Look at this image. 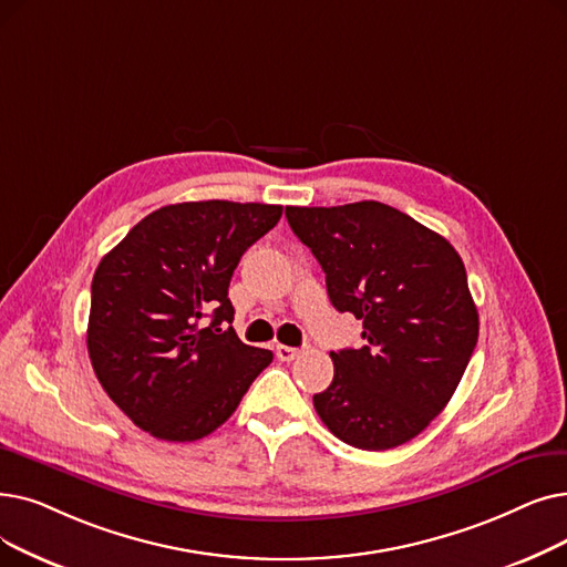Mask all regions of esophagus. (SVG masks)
<instances>
[{"instance_id":"34e87169","label":"esophagus","mask_w":567,"mask_h":567,"mask_svg":"<svg viewBox=\"0 0 567 567\" xmlns=\"http://www.w3.org/2000/svg\"><path fill=\"white\" fill-rule=\"evenodd\" d=\"M299 354H301V350H297V348H289V344H276V357L280 361H293Z\"/></svg>"}]
</instances>
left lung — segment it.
<instances>
[{"label": "left lung", "mask_w": 567, "mask_h": 567, "mask_svg": "<svg viewBox=\"0 0 567 567\" xmlns=\"http://www.w3.org/2000/svg\"><path fill=\"white\" fill-rule=\"evenodd\" d=\"M285 215L327 274L333 308L363 322V348L331 352L333 382L312 396L319 420L357 450L403 445L445 410L477 344L458 252L380 202Z\"/></svg>", "instance_id": "1"}]
</instances>
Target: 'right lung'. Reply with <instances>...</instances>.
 Masks as SVG:
<instances>
[{
	"mask_svg": "<svg viewBox=\"0 0 567 567\" xmlns=\"http://www.w3.org/2000/svg\"><path fill=\"white\" fill-rule=\"evenodd\" d=\"M280 215L282 206L219 199L164 206L96 266L90 361L138 429L168 442L199 440L229 420L274 361L223 327L234 322V268Z\"/></svg>",
	"mask_w": 567,
	"mask_h": 567,
	"instance_id": "right-lung-1",
	"label": "right lung"
}]
</instances>
